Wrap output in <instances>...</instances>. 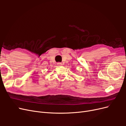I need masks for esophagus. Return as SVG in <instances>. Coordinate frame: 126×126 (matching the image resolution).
<instances>
[{
	"mask_svg": "<svg viewBox=\"0 0 126 126\" xmlns=\"http://www.w3.org/2000/svg\"><path fill=\"white\" fill-rule=\"evenodd\" d=\"M57 65H58V66H61L62 65V63H57Z\"/></svg>",
	"mask_w": 126,
	"mask_h": 126,
	"instance_id": "obj_1",
	"label": "esophagus"
}]
</instances>
